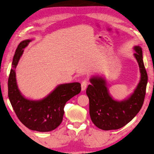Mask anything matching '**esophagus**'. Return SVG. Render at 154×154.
I'll return each instance as SVG.
<instances>
[{
	"label": "esophagus",
	"instance_id": "1",
	"mask_svg": "<svg viewBox=\"0 0 154 154\" xmlns=\"http://www.w3.org/2000/svg\"><path fill=\"white\" fill-rule=\"evenodd\" d=\"M88 82L87 81H83L82 82V84H81V88H82V91H85L86 88L88 85Z\"/></svg>",
	"mask_w": 154,
	"mask_h": 154
}]
</instances>
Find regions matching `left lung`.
I'll return each mask as SVG.
<instances>
[{
    "label": "left lung",
    "instance_id": "8db88e82",
    "mask_svg": "<svg viewBox=\"0 0 154 154\" xmlns=\"http://www.w3.org/2000/svg\"><path fill=\"white\" fill-rule=\"evenodd\" d=\"M134 56L138 63L141 79L133 94L122 101L114 100L109 94L105 80L99 76L90 79L86 89L90 100V115L94 124L103 130L119 129L134 119L141 109L147 83V74L143 60L142 49L134 47Z\"/></svg>",
    "mask_w": 154,
    "mask_h": 154
}]
</instances>
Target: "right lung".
<instances>
[{
    "label": "right lung",
    "instance_id": "add662e5",
    "mask_svg": "<svg viewBox=\"0 0 154 154\" xmlns=\"http://www.w3.org/2000/svg\"><path fill=\"white\" fill-rule=\"evenodd\" d=\"M31 39L21 41L16 49L8 82V97L19 121L28 128L47 132L57 128L63 121L64 105L81 91L79 82L61 84L47 97L32 100L24 97L17 85L15 69L19 60Z\"/></svg>",
    "mask_w": 154,
    "mask_h": 154
}]
</instances>
